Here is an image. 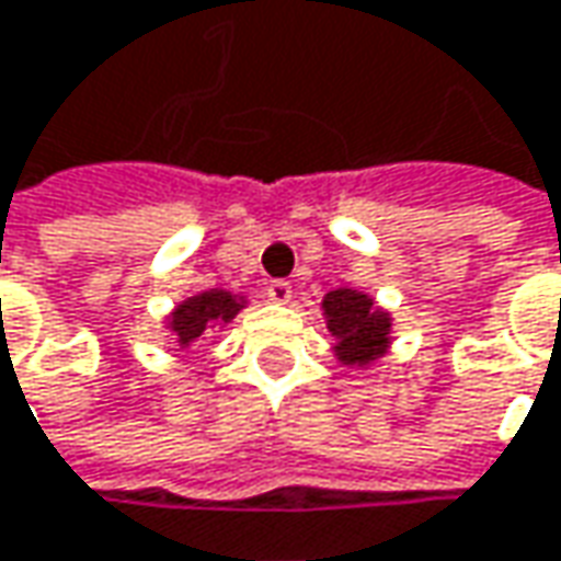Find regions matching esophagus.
Returning a JSON list of instances; mask_svg holds the SVG:
<instances>
[{"label":"esophagus","instance_id":"esophagus-1","mask_svg":"<svg viewBox=\"0 0 561 561\" xmlns=\"http://www.w3.org/2000/svg\"><path fill=\"white\" fill-rule=\"evenodd\" d=\"M266 295H270V301H276V305H288V301H291V282L288 279L266 282Z\"/></svg>","mask_w":561,"mask_h":561}]
</instances>
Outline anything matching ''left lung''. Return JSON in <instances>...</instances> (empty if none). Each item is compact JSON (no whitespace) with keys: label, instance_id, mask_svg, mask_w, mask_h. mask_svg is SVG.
I'll return each instance as SVG.
<instances>
[{"label":"left lung","instance_id":"left-lung-1","mask_svg":"<svg viewBox=\"0 0 561 561\" xmlns=\"http://www.w3.org/2000/svg\"><path fill=\"white\" fill-rule=\"evenodd\" d=\"M327 330L340 340V358L346 362H371L387 346L390 320L387 313L375 311L368 295L336 288L323 298Z\"/></svg>","mask_w":561,"mask_h":561}]
</instances>
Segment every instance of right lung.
Returning a JSON list of instances; mask_svg holds the SVG:
<instances>
[{"mask_svg": "<svg viewBox=\"0 0 561 561\" xmlns=\"http://www.w3.org/2000/svg\"><path fill=\"white\" fill-rule=\"evenodd\" d=\"M241 311V305L228 295V291H206V295H196L190 301H183L181 308L174 311V336L181 340V346L193 343L206 327L213 323H228L234 313Z\"/></svg>", "mask_w": 561, "mask_h": 561, "instance_id": "add662e5", "label": "right lung"}]
</instances>
